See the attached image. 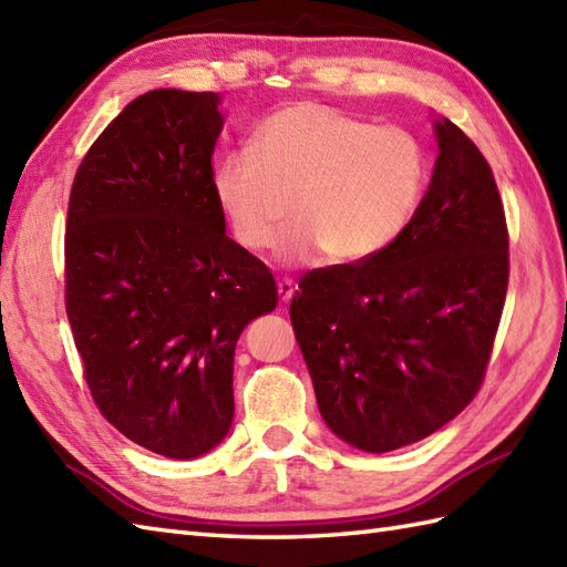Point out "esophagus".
<instances>
[{"label": "esophagus", "instance_id": "1", "mask_svg": "<svg viewBox=\"0 0 567 567\" xmlns=\"http://www.w3.org/2000/svg\"><path fill=\"white\" fill-rule=\"evenodd\" d=\"M295 282L292 280H278V295H280V301L282 305H287L289 299H292V295H295Z\"/></svg>", "mask_w": 567, "mask_h": 567}]
</instances>
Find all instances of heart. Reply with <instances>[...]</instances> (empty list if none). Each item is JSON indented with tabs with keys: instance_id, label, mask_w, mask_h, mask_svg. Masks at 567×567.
Masks as SVG:
<instances>
[{
	"instance_id": "1",
	"label": "heart",
	"mask_w": 567,
	"mask_h": 567,
	"mask_svg": "<svg viewBox=\"0 0 567 567\" xmlns=\"http://www.w3.org/2000/svg\"><path fill=\"white\" fill-rule=\"evenodd\" d=\"M427 174L423 142L408 130L292 103L270 113L248 147L221 156L213 195L248 251L272 246L295 213L280 244L285 262H313L323 251L336 262H360L399 239Z\"/></svg>"
}]
</instances>
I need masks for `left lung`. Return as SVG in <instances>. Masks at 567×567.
<instances>
[{
	"mask_svg": "<svg viewBox=\"0 0 567 567\" xmlns=\"http://www.w3.org/2000/svg\"><path fill=\"white\" fill-rule=\"evenodd\" d=\"M413 219L384 251L309 270L289 305L316 403L340 440L391 452L425 440L476 396L509 280L493 171L452 121Z\"/></svg>",
	"mask_w": 567,
	"mask_h": 567,
	"instance_id": "1",
	"label": "left lung"
}]
</instances>
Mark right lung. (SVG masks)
Wrapping results in <instances>:
<instances>
[{"instance_id": "1", "label": "right lung", "mask_w": 567, "mask_h": 567, "mask_svg": "<svg viewBox=\"0 0 567 567\" xmlns=\"http://www.w3.org/2000/svg\"><path fill=\"white\" fill-rule=\"evenodd\" d=\"M221 123L213 91H147L91 144L68 207L64 307L91 399L171 458L229 432L236 340L278 307L266 262L224 234Z\"/></svg>"}]
</instances>
